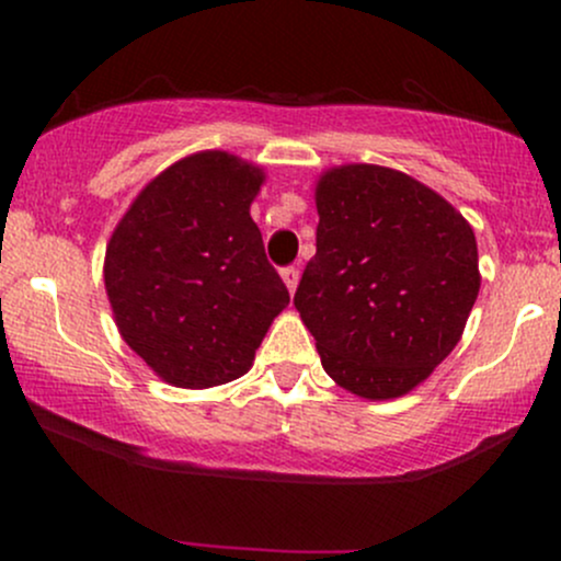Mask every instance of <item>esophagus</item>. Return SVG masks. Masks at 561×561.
I'll list each match as a JSON object with an SVG mask.
<instances>
[{
  "instance_id": "34e87169",
  "label": "esophagus",
  "mask_w": 561,
  "mask_h": 561,
  "mask_svg": "<svg viewBox=\"0 0 561 561\" xmlns=\"http://www.w3.org/2000/svg\"><path fill=\"white\" fill-rule=\"evenodd\" d=\"M282 282H285L289 293H295V289H298V282H300V274H298V268H295V266H287V268H282Z\"/></svg>"
}]
</instances>
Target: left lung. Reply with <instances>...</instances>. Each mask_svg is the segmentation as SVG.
<instances>
[{"mask_svg":"<svg viewBox=\"0 0 561 561\" xmlns=\"http://www.w3.org/2000/svg\"><path fill=\"white\" fill-rule=\"evenodd\" d=\"M317 255L295 293L340 388L390 401L433 375L480 293L478 242L446 197L371 163L321 171Z\"/></svg>","mask_w":561,"mask_h":561,"instance_id":"obj_1","label":"left lung"}]
</instances>
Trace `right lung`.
<instances>
[{
  "label": "right lung",
  "instance_id": "1",
  "mask_svg": "<svg viewBox=\"0 0 561 561\" xmlns=\"http://www.w3.org/2000/svg\"><path fill=\"white\" fill-rule=\"evenodd\" d=\"M263 182L250 160L192 152L145 184L107 240L102 276L115 327L173 388L242 377L287 308L250 216Z\"/></svg>",
  "mask_w": 561,
  "mask_h": 561
}]
</instances>
